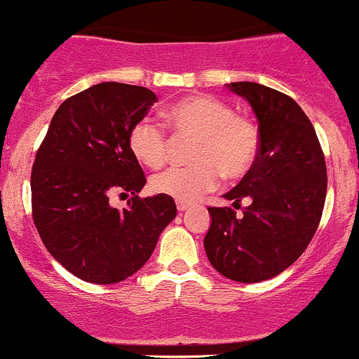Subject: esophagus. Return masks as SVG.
I'll return each instance as SVG.
<instances>
[{
  "instance_id": "34e87169",
  "label": "esophagus",
  "mask_w": 359,
  "mask_h": 359,
  "mask_svg": "<svg viewBox=\"0 0 359 359\" xmlns=\"http://www.w3.org/2000/svg\"><path fill=\"white\" fill-rule=\"evenodd\" d=\"M188 205H190V204H188V202H176V208H178V211L180 212H183V211H187V209H188Z\"/></svg>"
}]
</instances>
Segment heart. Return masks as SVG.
<instances>
[{
	"instance_id": "obj_1",
	"label": "heart",
	"mask_w": 359,
	"mask_h": 359,
	"mask_svg": "<svg viewBox=\"0 0 359 359\" xmlns=\"http://www.w3.org/2000/svg\"><path fill=\"white\" fill-rule=\"evenodd\" d=\"M168 127L175 141H194L188 168H169L150 180L155 194L194 201L215 190L222 176L230 183L246 180L262 154V130L253 118L233 111L212 95H191L169 106ZM129 150L137 162L157 169L168 161L171 140L150 118L130 127Z\"/></svg>"
}]
</instances>
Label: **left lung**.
Here are the masks:
<instances>
[{"label": "left lung", "instance_id": "obj_1", "mask_svg": "<svg viewBox=\"0 0 359 359\" xmlns=\"http://www.w3.org/2000/svg\"><path fill=\"white\" fill-rule=\"evenodd\" d=\"M229 87L257 115L262 154L255 171L225 194L233 208L250 202L243 215L208 208L211 226L204 248L222 276L260 283L299 260L314 237L328 187L326 162L311 120L290 95L253 81Z\"/></svg>", "mask_w": 359, "mask_h": 359}]
</instances>
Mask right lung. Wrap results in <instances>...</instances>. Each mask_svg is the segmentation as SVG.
Here are the masks:
<instances>
[{"label": "right lung", "instance_id": "1", "mask_svg": "<svg viewBox=\"0 0 359 359\" xmlns=\"http://www.w3.org/2000/svg\"><path fill=\"white\" fill-rule=\"evenodd\" d=\"M157 101L137 85L97 83L59 106L38 148L31 171L34 226L48 253L78 279H127L176 218L172 197L137 195L147 176L129 150L130 127ZM113 193H130V208H111Z\"/></svg>", "mask_w": 359, "mask_h": 359}]
</instances>
